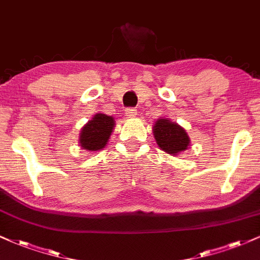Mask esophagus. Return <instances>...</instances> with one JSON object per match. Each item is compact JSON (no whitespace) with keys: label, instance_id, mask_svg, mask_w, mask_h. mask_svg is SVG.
Segmentation results:
<instances>
[{"label":"esophagus","instance_id":"esophagus-1","mask_svg":"<svg viewBox=\"0 0 260 260\" xmlns=\"http://www.w3.org/2000/svg\"><path fill=\"white\" fill-rule=\"evenodd\" d=\"M124 115H126L127 118H133V117H136L137 110H136V109H127V110H126V113H124Z\"/></svg>","mask_w":260,"mask_h":260}]
</instances>
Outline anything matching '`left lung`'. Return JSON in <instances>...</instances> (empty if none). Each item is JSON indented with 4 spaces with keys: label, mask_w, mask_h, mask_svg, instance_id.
Wrapping results in <instances>:
<instances>
[{
    "label": "left lung",
    "mask_w": 260,
    "mask_h": 260,
    "mask_svg": "<svg viewBox=\"0 0 260 260\" xmlns=\"http://www.w3.org/2000/svg\"><path fill=\"white\" fill-rule=\"evenodd\" d=\"M153 134L161 150L174 156L183 153L189 147L190 139L186 129L170 118L161 117L155 121Z\"/></svg>",
    "instance_id": "8db88e82"
}]
</instances>
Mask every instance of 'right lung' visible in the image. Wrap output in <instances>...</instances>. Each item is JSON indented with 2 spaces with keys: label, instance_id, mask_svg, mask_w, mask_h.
<instances>
[{
  "label": "right lung",
  "instance_id": "1",
  "mask_svg": "<svg viewBox=\"0 0 260 260\" xmlns=\"http://www.w3.org/2000/svg\"><path fill=\"white\" fill-rule=\"evenodd\" d=\"M115 120L112 116L98 112L82 127L79 133V145L89 151H99L106 147L111 137Z\"/></svg>",
  "mask_w": 260,
  "mask_h": 260
}]
</instances>
